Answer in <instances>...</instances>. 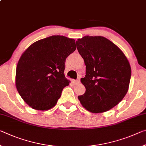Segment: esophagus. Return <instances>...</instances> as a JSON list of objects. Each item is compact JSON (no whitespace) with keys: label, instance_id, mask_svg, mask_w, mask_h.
Instances as JSON below:
<instances>
[{"label":"esophagus","instance_id":"1","mask_svg":"<svg viewBox=\"0 0 146 146\" xmlns=\"http://www.w3.org/2000/svg\"><path fill=\"white\" fill-rule=\"evenodd\" d=\"M72 82L73 84H77V83H78L80 82V80L78 79V80H73Z\"/></svg>","mask_w":146,"mask_h":146}]
</instances>
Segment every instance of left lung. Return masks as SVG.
Listing matches in <instances>:
<instances>
[{
	"mask_svg": "<svg viewBox=\"0 0 146 146\" xmlns=\"http://www.w3.org/2000/svg\"><path fill=\"white\" fill-rule=\"evenodd\" d=\"M86 65L80 81L85 93L78 96L81 105L93 113H101L117 105L125 96L131 69L123 52L102 36H86L76 41Z\"/></svg>",
	"mask_w": 146,
	"mask_h": 146,
	"instance_id": "8db88e82",
	"label": "left lung"
}]
</instances>
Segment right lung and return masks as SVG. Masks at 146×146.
<instances>
[{
    "label": "right lung",
    "mask_w": 146,
    "mask_h": 146,
    "mask_svg": "<svg viewBox=\"0 0 146 146\" xmlns=\"http://www.w3.org/2000/svg\"><path fill=\"white\" fill-rule=\"evenodd\" d=\"M75 49L73 39L52 36L36 41L23 52L16 68L15 84L31 108L47 110L55 106L70 82L64 75L65 64Z\"/></svg>",
    "instance_id": "right-lung-1"
}]
</instances>
